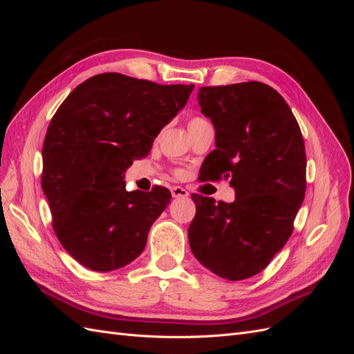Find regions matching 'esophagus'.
<instances>
[{
  "label": "esophagus",
  "instance_id": "esophagus-1",
  "mask_svg": "<svg viewBox=\"0 0 354 354\" xmlns=\"http://www.w3.org/2000/svg\"><path fill=\"white\" fill-rule=\"evenodd\" d=\"M171 195H173V198H186L189 196V192L181 186H174L171 187Z\"/></svg>",
  "mask_w": 354,
  "mask_h": 354
}]
</instances>
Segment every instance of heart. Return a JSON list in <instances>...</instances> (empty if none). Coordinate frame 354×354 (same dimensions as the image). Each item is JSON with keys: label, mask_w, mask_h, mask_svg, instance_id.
Here are the masks:
<instances>
[{"label": "heart", "mask_w": 354, "mask_h": 354, "mask_svg": "<svg viewBox=\"0 0 354 354\" xmlns=\"http://www.w3.org/2000/svg\"><path fill=\"white\" fill-rule=\"evenodd\" d=\"M202 122H205V120H203L202 116H198V115H194V116H190L189 118V130L190 128H194L195 125H198V124H202Z\"/></svg>", "instance_id": "b5f03b06"}]
</instances>
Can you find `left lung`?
Listing matches in <instances>:
<instances>
[{"mask_svg":"<svg viewBox=\"0 0 354 354\" xmlns=\"http://www.w3.org/2000/svg\"><path fill=\"white\" fill-rule=\"evenodd\" d=\"M202 113L216 128L203 181L229 180L232 203L192 195L194 255L227 281L259 274L292 234L306 195V146L292 111L270 85L250 81L201 87Z\"/></svg>","mask_w":354,"mask_h":354,"instance_id":"8db88e82","label":"left lung"}]
</instances>
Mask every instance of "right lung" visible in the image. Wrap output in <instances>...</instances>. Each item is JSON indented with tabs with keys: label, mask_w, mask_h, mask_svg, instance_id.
<instances>
[{
	"label": "right lung",
	"mask_w": 354,
	"mask_h": 354,
	"mask_svg": "<svg viewBox=\"0 0 354 354\" xmlns=\"http://www.w3.org/2000/svg\"><path fill=\"white\" fill-rule=\"evenodd\" d=\"M194 88L99 73L80 84L51 118L41 186L57 239L87 269H120L145 250L171 194L162 186L127 192L122 174L151 152Z\"/></svg>",
	"instance_id": "add662e5"
}]
</instances>
